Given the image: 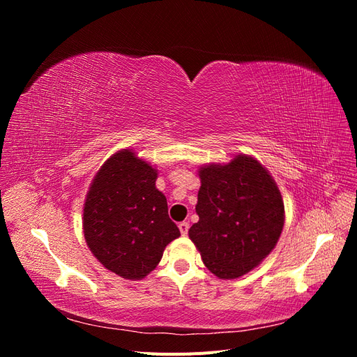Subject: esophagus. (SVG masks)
I'll return each instance as SVG.
<instances>
[{"label": "esophagus", "instance_id": "obj_1", "mask_svg": "<svg viewBox=\"0 0 357 357\" xmlns=\"http://www.w3.org/2000/svg\"><path fill=\"white\" fill-rule=\"evenodd\" d=\"M178 229L181 232V235H186L189 231V222H180L178 223Z\"/></svg>", "mask_w": 357, "mask_h": 357}]
</instances>
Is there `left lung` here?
<instances>
[{"instance_id": "1", "label": "left lung", "mask_w": 357, "mask_h": 357, "mask_svg": "<svg viewBox=\"0 0 357 357\" xmlns=\"http://www.w3.org/2000/svg\"><path fill=\"white\" fill-rule=\"evenodd\" d=\"M198 172L199 220L190 226L189 238L214 275L241 277L273 252L282 235V193L265 167L247 155Z\"/></svg>"}]
</instances>
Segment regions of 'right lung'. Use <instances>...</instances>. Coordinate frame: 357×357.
I'll use <instances>...</instances> for the list:
<instances>
[{"instance_id": "obj_1", "label": "right lung", "mask_w": 357, "mask_h": 357, "mask_svg": "<svg viewBox=\"0 0 357 357\" xmlns=\"http://www.w3.org/2000/svg\"><path fill=\"white\" fill-rule=\"evenodd\" d=\"M158 171L123 149L104 162L83 208L84 240L109 271L142 280L178 238L167 198L155 186Z\"/></svg>"}]
</instances>
